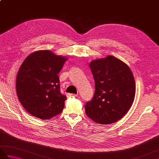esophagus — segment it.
<instances>
[{"label":"esophagus","mask_w":159,"mask_h":159,"mask_svg":"<svg viewBox=\"0 0 159 159\" xmlns=\"http://www.w3.org/2000/svg\"><path fill=\"white\" fill-rule=\"evenodd\" d=\"M67 97H72V96H76L77 95L74 93H67Z\"/></svg>","instance_id":"1"}]
</instances>
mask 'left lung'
<instances>
[{"instance_id":"8db88e82","label":"left lung","mask_w":159,"mask_h":159,"mask_svg":"<svg viewBox=\"0 0 159 159\" xmlns=\"http://www.w3.org/2000/svg\"><path fill=\"white\" fill-rule=\"evenodd\" d=\"M89 67L96 90L85 105L87 116L98 124L116 122L133 103L136 91L133 74L126 63L111 55L92 61Z\"/></svg>"}]
</instances>
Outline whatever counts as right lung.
I'll return each mask as SVG.
<instances>
[{
  "label": "right lung",
  "mask_w": 159,
  "mask_h": 159,
  "mask_svg": "<svg viewBox=\"0 0 159 159\" xmlns=\"http://www.w3.org/2000/svg\"><path fill=\"white\" fill-rule=\"evenodd\" d=\"M66 60L50 50H39L29 55L20 66L17 95L33 116L48 120L61 113L67 98L60 92L58 74Z\"/></svg>",
  "instance_id": "right-lung-1"
}]
</instances>
